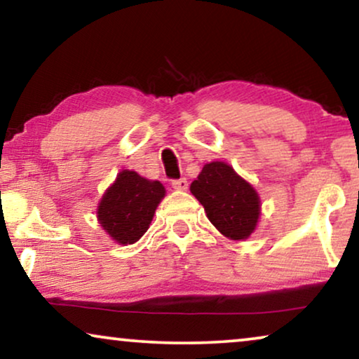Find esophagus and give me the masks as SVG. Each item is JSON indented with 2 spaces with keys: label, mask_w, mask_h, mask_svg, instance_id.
Returning a JSON list of instances; mask_svg holds the SVG:
<instances>
[{
  "label": "esophagus",
  "mask_w": 359,
  "mask_h": 359,
  "mask_svg": "<svg viewBox=\"0 0 359 359\" xmlns=\"http://www.w3.org/2000/svg\"><path fill=\"white\" fill-rule=\"evenodd\" d=\"M171 186H173L176 191H186V189H188V181H186V178L173 180V181H171Z\"/></svg>",
  "instance_id": "esophagus-1"
}]
</instances>
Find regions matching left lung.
Here are the masks:
<instances>
[{
  "label": "left lung",
  "mask_w": 359,
  "mask_h": 359,
  "mask_svg": "<svg viewBox=\"0 0 359 359\" xmlns=\"http://www.w3.org/2000/svg\"><path fill=\"white\" fill-rule=\"evenodd\" d=\"M191 193L204 205L214 227L227 238L245 240L257 229L262 209L258 193L224 161L204 165L191 183Z\"/></svg>",
  "instance_id": "obj_1"
}]
</instances>
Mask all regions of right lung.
Here are the masks:
<instances>
[{
    "label": "right lung",
    "instance_id": "add662e5",
    "mask_svg": "<svg viewBox=\"0 0 359 359\" xmlns=\"http://www.w3.org/2000/svg\"><path fill=\"white\" fill-rule=\"evenodd\" d=\"M163 198L165 188L160 181L122 170L97 205V220L117 243H135L149 230L156 205Z\"/></svg>",
    "mask_w": 359,
    "mask_h": 359
}]
</instances>
